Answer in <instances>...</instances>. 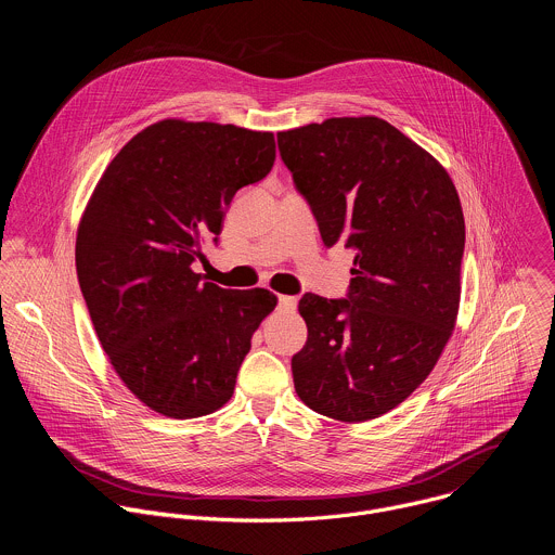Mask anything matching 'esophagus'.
Instances as JSON below:
<instances>
[{
	"label": "esophagus",
	"mask_w": 555,
	"mask_h": 555,
	"mask_svg": "<svg viewBox=\"0 0 555 555\" xmlns=\"http://www.w3.org/2000/svg\"><path fill=\"white\" fill-rule=\"evenodd\" d=\"M296 296H279V307L283 309V311H292L294 307H296Z\"/></svg>",
	"instance_id": "obj_1"
}]
</instances>
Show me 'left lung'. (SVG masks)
Masks as SVG:
<instances>
[{
  "label": "left lung",
  "mask_w": 555,
  "mask_h": 555,
  "mask_svg": "<svg viewBox=\"0 0 555 555\" xmlns=\"http://www.w3.org/2000/svg\"><path fill=\"white\" fill-rule=\"evenodd\" d=\"M279 151L325 246L356 250L347 298L305 294L307 343L292 358L302 404L360 424L430 375L461 298L465 221L435 157L377 116L281 131Z\"/></svg>",
  "instance_id": "obj_1"
}]
</instances>
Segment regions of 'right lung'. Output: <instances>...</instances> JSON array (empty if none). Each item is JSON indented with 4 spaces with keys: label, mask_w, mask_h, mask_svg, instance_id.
I'll use <instances>...</instances> for the list:
<instances>
[{
    "label": "right lung",
    "mask_w": 555,
    "mask_h": 555,
    "mask_svg": "<svg viewBox=\"0 0 555 555\" xmlns=\"http://www.w3.org/2000/svg\"><path fill=\"white\" fill-rule=\"evenodd\" d=\"M274 157L270 131L165 118L116 153L83 210L76 274L96 336L125 386L165 417L219 411L276 307L270 289H223L193 272L234 193Z\"/></svg>",
    "instance_id": "add662e5"
}]
</instances>
